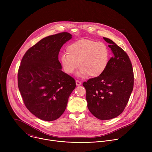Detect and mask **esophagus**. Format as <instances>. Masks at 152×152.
<instances>
[{
    "label": "esophagus",
    "instance_id": "34e87169",
    "mask_svg": "<svg viewBox=\"0 0 152 152\" xmlns=\"http://www.w3.org/2000/svg\"><path fill=\"white\" fill-rule=\"evenodd\" d=\"M76 84L77 86H79V85H80L82 84V83H81L80 81H79L78 80H76Z\"/></svg>",
    "mask_w": 152,
    "mask_h": 152
}]
</instances>
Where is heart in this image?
<instances>
[{
	"mask_svg": "<svg viewBox=\"0 0 152 152\" xmlns=\"http://www.w3.org/2000/svg\"><path fill=\"white\" fill-rule=\"evenodd\" d=\"M109 56V49L104 42L91 39H81L67 47V54L61 56V62L64 71L68 74L74 73L79 66V76L88 75L96 77L106 70Z\"/></svg>",
	"mask_w": 152,
	"mask_h": 152,
	"instance_id": "b5f03b06",
	"label": "heart"
}]
</instances>
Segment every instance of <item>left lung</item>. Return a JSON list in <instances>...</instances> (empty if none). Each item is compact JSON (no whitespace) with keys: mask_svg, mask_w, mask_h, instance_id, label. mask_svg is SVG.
<instances>
[{"mask_svg":"<svg viewBox=\"0 0 152 152\" xmlns=\"http://www.w3.org/2000/svg\"><path fill=\"white\" fill-rule=\"evenodd\" d=\"M114 56L99 76L84 82L90 113L102 120L114 118L124 111L134 88L132 65L127 54L111 39L103 37Z\"/></svg>","mask_w":152,"mask_h":152,"instance_id":"left-lung-1","label":"left lung"}]
</instances>
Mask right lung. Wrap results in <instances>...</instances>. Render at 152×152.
<instances>
[{
	"label": "right lung",
	"instance_id": "right-lung-1",
	"mask_svg": "<svg viewBox=\"0 0 152 152\" xmlns=\"http://www.w3.org/2000/svg\"><path fill=\"white\" fill-rule=\"evenodd\" d=\"M67 32L42 38L29 48L18 70V86L27 109L38 118L50 121L66 110L75 80L61 70L58 55L72 38Z\"/></svg>",
	"mask_w": 152,
	"mask_h": 152
}]
</instances>
